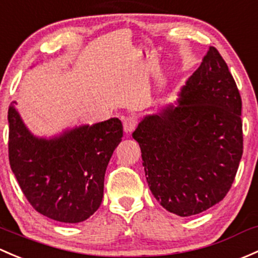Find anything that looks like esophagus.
I'll return each mask as SVG.
<instances>
[{"instance_id": "1", "label": "esophagus", "mask_w": 258, "mask_h": 258, "mask_svg": "<svg viewBox=\"0 0 258 258\" xmlns=\"http://www.w3.org/2000/svg\"><path fill=\"white\" fill-rule=\"evenodd\" d=\"M137 126V117L135 116H130V117H126L123 120V131L126 132L127 135L131 134V132L135 131Z\"/></svg>"}]
</instances>
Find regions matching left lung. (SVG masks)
<instances>
[{
	"label": "left lung",
	"mask_w": 258,
	"mask_h": 258,
	"mask_svg": "<svg viewBox=\"0 0 258 258\" xmlns=\"http://www.w3.org/2000/svg\"><path fill=\"white\" fill-rule=\"evenodd\" d=\"M241 107L227 64L209 47L177 101L141 120L132 137L148 186L165 210L185 218L224 199L242 157Z\"/></svg>",
	"instance_id": "8db88e82"
}]
</instances>
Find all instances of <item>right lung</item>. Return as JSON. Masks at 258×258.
I'll return each instance as SVG.
<instances>
[{
	"label": "right lung",
	"instance_id": "right-lung-1",
	"mask_svg": "<svg viewBox=\"0 0 258 258\" xmlns=\"http://www.w3.org/2000/svg\"><path fill=\"white\" fill-rule=\"evenodd\" d=\"M16 104L8 108V156L22 191L51 220L85 221L101 205L107 164L123 135L121 121L110 118L39 137L29 131Z\"/></svg>",
	"mask_w": 258,
	"mask_h": 258
}]
</instances>
